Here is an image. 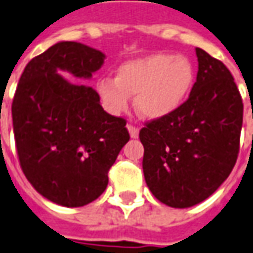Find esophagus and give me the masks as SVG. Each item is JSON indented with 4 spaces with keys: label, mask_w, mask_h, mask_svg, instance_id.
<instances>
[{
    "label": "esophagus",
    "mask_w": 253,
    "mask_h": 253,
    "mask_svg": "<svg viewBox=\"0 0 253 253\" xmlns=\"http://www.w3.org/2000/svg\"><path fill=\"white\" fill-rule=\"evenodd\" d=\"M127 130H128L131 138H137V137H138V128L135 126H133V125H127Z\"/></svg>",
    "instance_id": "esophagus-1"
}]
</instances>
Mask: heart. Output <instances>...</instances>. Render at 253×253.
I'll use <instances>...</instances> for the list:
<instances>
[{
  "label": "heart",
  "mask_w": 253,
  "mask_h": 253,
  "mask_svg": "<svg viewBox=\"0 0 253 253\" xmlns=\"http://www.w3.org/2000/svg\"><path fill=\"white\" fill-rule=\"evenodd\" d=\"M195 82V70L185 56L152 54L125 62L115 79L97 82V92L113 115L123 113L135 97V108L142 118L158 120L174 113L184 104Z\"/></svg>",
  "instance_id": "heart-1"
}]
</instances>
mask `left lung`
<instances>
[{"label": "left lung", "mask_w": 253, "mask_h": 253, "mask_svg": "<svg viewBox=\"0 0 253 253\" xmlns=\"http://www.w3.org/2000/svg\"><path fill=\"white\" fill-rule=\"evenodd\" d=\"M197 82L176 112L142 127V170L149 191L171 208L209 198L234 168L240 151L242 105L224 63L195 48Z\"/></svg>", "instance_id": "obj_1"}]
</instances>
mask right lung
I'll return each mask as SVG.
<instances>
[{
    "label": "right lung",
    "mask_w": 253,
    "mask_h": 253,
    "mask_svg": "<svg viewBox=\"0 0 253 253\" xmlns=\"http://www.w3.org/2000/svg\"><path fill=\"white\" fill-rule=\"evenodd\" d=\"M105 54L61 41L26 65L12 102L20 168L34 190L56 205L79 208L105 191L108 171L130 140L126 120L104 111L91 79Z\"/></svg>",
    "instance_id": "obj_1"
}]
</instances>
